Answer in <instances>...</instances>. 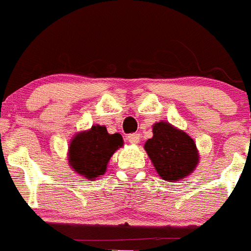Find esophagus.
<instances>
[{
  "mask_svg": "<svg viewBox=\"0 0 251 251\" xmlns=\"http://www.w3.org/2000/svg\"><path fill=\"white\" fill-rule=\"evenodd\" d=\"M127 140L129 144L132 145H137L141 140V136L138 133H132V134H128L127 136Z\"/></svg>",
  "mask_w": 251,
  "mask_h": 251,
  "instance_id": "1",
  "label": "esophagus"
}]
</instances>
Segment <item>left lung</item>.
<instances>
[{
    "mask_svg": "<svg viewBox=\"0 0 251 251\" xmlns=\"http://www.w3.org/2000/svg\"><path fill=\"white\" fill-rule=\"evenodd\" d=\"M151 163L164 181L177 182L195 171L200 160L195 141L165 121L152 126V137L144 145Z\"/></svg>",
    "mask_w": 251,
    "mask_h": 251,
    "instance_id": "1",
    "label": "left lung"
}]
</instances>
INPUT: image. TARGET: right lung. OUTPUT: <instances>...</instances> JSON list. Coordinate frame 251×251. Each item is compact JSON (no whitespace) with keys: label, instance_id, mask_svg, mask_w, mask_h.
Wrapping results in <instances>:
<instances>
[{"label":"right lung","instance_id":"obj_1","mask_svg":"<svg viewBox=\"0 0 251 251\" xmlns=\"http://www.w3.org/2000/svg\"><path fill=\"white\" fill-rule=\"evenodd\" d=\"M123 146L119 133L110 134L105 126H92L74 134L68 149L69 167L86 179H96L105 175L109 160Z\"/></svg>","mask_w":251,"mask_h":251}]
</instances>
